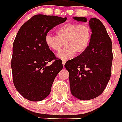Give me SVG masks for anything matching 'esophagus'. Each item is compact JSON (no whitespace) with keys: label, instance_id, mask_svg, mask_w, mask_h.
Wrapping results in <instances>:
<instances>
[{"label":"esophagus","instance_id":"34e87169","mask_svg":"<svg viewBox=\"0 0 122 122\" xmlns=\"http://www.w3.org/2000/svg\"><path fill=\"white\" fill-rule=\"evenodd\" d=\"M66 60H62V64H63V66H64L65 64H66Z\"/></svg>","mask_w":122,"mask_h":122}]
</instances>
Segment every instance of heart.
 <instances>
[{
	"label": "heart",
	"instance_id": "b5f03b06",
	"mask_svg": "<svg viewBox=\"0 0 122 122\" xmlns=\"http://www.w3.org/2000/svg\"><path fill=\"white\" fill-rule=\"evenodd\" d=\"M91 37V29L87 24L69 22L56 30V36L46 35L45 41L49 49L56 53L61 50L65 43L66 48L58 56L67 60L76 53H84L90 44Z\"/></svg>",
	"mask_w": 122,
	"mask_h": 122
}]
</instances>
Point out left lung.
Returning a JSON list of instances; mask_svg holds the SVG:
<instances>
[{
	"instance_id": "8db88e82",
	"label": "left lung",
	"mask_w": 122,
	"mask_h": 122,
	"mask_svg": "<svg viewBox=\"0 0 122 122\" xmlns=\"http://www.w3.org/2000/svg\"><path fill=\"white\" fill-rule=\"evenodd\" d=\"M74 19L87 21L86 17H74ZM89 24L92 37L87 49L65 64L69 72L71 93L81 100H89L100 96L107 87L112 74L111 38L98 19L91 18Z\"/></svg>"
}]
</instances>
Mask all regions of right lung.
<instances>
[{"mask_svg":"<svg viewBox=\"0 0 122 122\" xmlns=\"http://www.w3.org/2000/svg\"><path fill=\"white\" fill-rule=\"evenodd\" d=\"M67 17L38 14L19 29L14 41L11 68L15 89L24 98L32 101L44 100L49 95L55 77L63 68L45 44V36ZM53 61L50 66L48 62Z\"/></svg>","mask_w":122,"mask_h":122,"instance_id":"1","label":"right lung"}]
</instances>
